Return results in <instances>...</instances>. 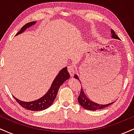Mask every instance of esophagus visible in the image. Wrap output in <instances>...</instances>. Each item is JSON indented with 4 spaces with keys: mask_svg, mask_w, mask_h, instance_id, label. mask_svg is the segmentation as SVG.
I'll list each match as a JSON object with an SVG mask.
<instances>
[{
    "mask_svg": "<svg viewBox=\"0 0 134 134\" xmlns=\"http://www.w3.org/2000/svg\"><path fill=\"white\" fill-rule=\"evenodd\" d=\"M67 70H68L69 73L70 74V76H73L74 74L76 72V69H75V67L74 65H70L67 67Z\"/></svg>",
    "mask_w": 134,
    "mask_h": 134,
    "instance_id": "1",
    "label": "esophagus"
}]
</instances>
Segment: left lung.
Instances as JSON below:
<instances>
[{"instance_id":"8db88e82","label":"left lung","mask_w":134,"mask_h":134,"mask_svg":"<svg viewBox=\"0 0 134 134\" xmlns=\"http://www.w3.org/2000/svg\"><path fill=\"white\" fill-rule=\"evenodd\" d=\"M111 33L112 35H111L112 38H115V39L120 40L119 37H118L117 35L115 34V31L113 30H111ZM74 77L79 80V79H78V77L77 75H75ZM78 101H79V104H81V107L84 108L86 109V110H92V111H96V110H99V109H103L104 108L108 107V106H110V104H111L112 103H114V102H112L111 103H109L107 104H97L96 103L93 102V101H91L90 99H89L86 96L85 93H84L82 88H81V93H80L79 96L78 97Z\"/></svg>"}]
</instances>
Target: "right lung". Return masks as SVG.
<instances>
[{
    "label": "right lung",
    "instance_id": "1",
    "mask_svg": "<svg viewBox=\"0 0 134 134\" xmlns=\"http://www.w3.org/2000/svg\"><path fill=\"white\" fill-rule=\"evenodd\" d=\"M36 22V21H33V22H30L24 24L21 27V30L16 35H18L19 34L23 33L24 31L26 30L27 27L31 26L32 25L35 24ZM69 77H70V75H69V73L67 71V67H64V69H62L59 72L58 74L55 77V80L52 82L51 87H50L48 91L46 93L45 95H44L43 96L41 97L40 99L36 101H31V102H24V101L18 99L14 96L13 97L21 107L28 110H31V111H41V110H45L47 108L50 107V105L53 103V101L55 100V98L57 95L60 86Z\"/></svg>",
    "mask_w": 134,
    "mask_h": 134
}]
</instances>
